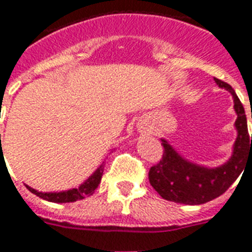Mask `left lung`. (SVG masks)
<instances>
[{
	"label": "left lung",
	"instance_id": "8db88e82",
	"mask_svg": "<svg viewBox=\"0 0 252 252\" xmlns=\"http://www.w3.org/2000/svg\"><path fill=\"white\" fill-rule=\"evenodd\" d=\"M215 82L219 87L230 92L234 98L237 113L234 125L238 134L233 147V155L219 168H206L187 161L165 139H161V144L164 146L162 158L151 166L148 178L161 198L166 200L190 206L211 202L228 190L242 173L246 161L252 160V135H249L242 102L230 84L216 78Z\"/></svg>",
	"mask_w": 252,
	"mask_h": 252
}]
</instances>
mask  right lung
<instances>
[{
    "label": "right lung",
    "mask_w": 252,
    "mask_h": 252,
    "mask_svg": "<svg viewBox=\"0 0 252 252\" xmlns=\"http://www.w3.org/2000/svg\"><path fill=\"white\" fill-rule=\"evenodd\" d=\"M102 172H104V164H101L97 168V170L88 178L86 182H83L78 189H71L67 191H61V192H41L37 191L32 187L27 186V189L31 191L32 194H35L36 196L48 200V202L53 203H71L76 202V200H82V199L91 196L94 192V190L97 189V186L101 182Z\"/></svg>",
    "instance_id": "add662e5"
}]
</instances>
